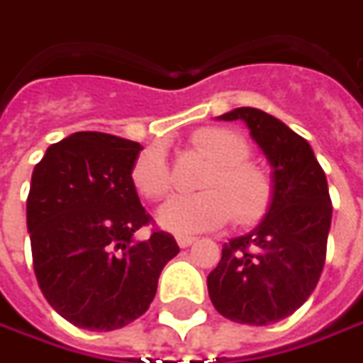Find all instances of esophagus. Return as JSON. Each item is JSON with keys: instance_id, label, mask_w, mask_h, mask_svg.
<instances>
[{"instance_id": "obj_1", "label": "esophagus", "mask_w": 363, "mask_h": 363, "mask_svg": "<svg viewBox=\"0 0 363 363\" xmlns=\"http://www.w3.org/2000/svg\"><path fill=\"white\" fill-rule=\"evenodd\" d=\"M194 241H196V237H186V235H179V237H177V243H179V247H182V249H184V247H191Z\"/></svg>"}]
</instances>
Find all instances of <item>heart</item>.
I'll return each mask as SVG.
<instances>
[{
	"instance_id": "1",
	"label": "heart",
	"mask_w": 363,
	"mask_h": 363,
	"mask_svg": "<svg viewBox=\"0 0 363 363\" xmlns=\"http://www.w3.org/2000/svg\"><path fill=\"white\" fill-rule=\"evenodd\" d=\"M194 146L219 167L206 181L205 193L174 194L157 211L162 229L177 235H194L225 225L235 213L239 223L257 220L271 201V181L255 164L245 162L249 146L239 134L227 128H205L194 134ZM136 191L158 201L170 191V169L162 148L143 150L132 164Z\"/></svg>"
}]
</instances>
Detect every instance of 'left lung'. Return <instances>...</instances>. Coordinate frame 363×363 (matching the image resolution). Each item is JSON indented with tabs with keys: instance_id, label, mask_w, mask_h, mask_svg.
Instances as JSON below:
<instances>
[{
	"instance_id": "left-lung-1",
	"label": "left lung",
	"mask_w": 363,
	"mask_h": 363,
	"mask_svg": "<svg viewBox=\"0 0 363 363\" xmlns=\"http://www.w3.org/2000/svg\"><path fill=\"white\" fill-rule=\"evenodd\" d=\"M271 167V201L253 231L223 245L206 277L215 309L237 323L289 318L315 289L325 263L331 201L325 172L303 136L257 108H235Z\"/></svg>"
}]
</instances>
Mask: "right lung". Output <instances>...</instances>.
Returning a JSON list of instances; mask_svg holds the SVG:
<instances>
[{"label": "right lung", "instance_id": "right-lung-1", "mask_svg": "<svg viewBox=\"0 0 363 363\" xmlns=\"http://www.w3.org/2000/svg\"><path fill=\"white\" fill-rule=\"evenodd\" d=\"M143 146L74 132L35 164L28 194L33 271L48 303L82 330L112 331L140 318L162 267L179 253L170 233L136 241L150 217L132 182Z\"/></svg>", "mask_w": 363, "mask_h": 363}]
</instances>
